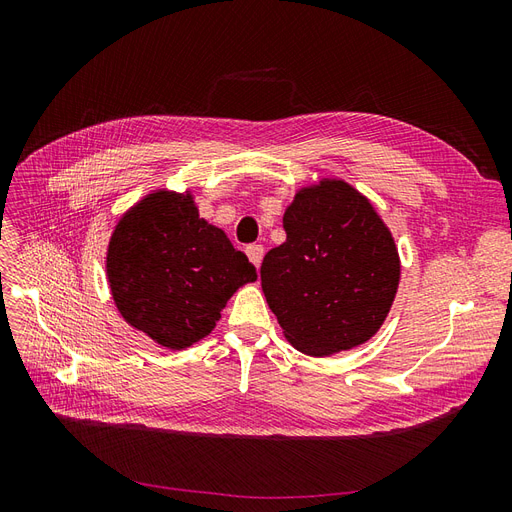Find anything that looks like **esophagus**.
Returning <instances> with one entry per match:
<instances>
[{
  "instance_id": "esophagus-1",
  "label": "esophagus",
  "mask_w": 512,
  "mask_h": 512,
  "mask_svg": "<svg viewBox=\"0 0 512 512\" xmlns=\"http://www.w3.org/2000/svg\"><path fill=\"white\" fill-rule=\"evenodd\" d=\"M245 254H247V258H250L252 265L258 269L260 262H262V256H265V247H262V245H247Z\"/></svg>"
}]
</instances>
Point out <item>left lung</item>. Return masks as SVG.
I'll list each match as a JSON object with an SVG mask.
<instances>
[{
    "instance_id": "1",
    "label": "left lung",
    "mask_w": 512,
    "mask_h": 512,
    "mask_svg": "<svg viewBox=\"0 0 512 512\" xmlns=\"http://www.w3.org/2000/svg\"><path fill=\"white\" fill-rule=\"evenodd\" d=\"M284 230L260 282L288 342L309 356L365 344L389 316L401 273L374 205L350 183L322 179L294 194Z\"/></svg>"
}]
</instances>
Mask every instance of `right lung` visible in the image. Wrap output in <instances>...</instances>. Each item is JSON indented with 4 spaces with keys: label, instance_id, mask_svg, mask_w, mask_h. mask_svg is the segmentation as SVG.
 Masks as SVG:
<instances>
[{
    "label": "right lung",
    "instance_id": "add662e5",
    "mask_svg": "<svg viewBox=\"0 0 512 512\" xmlns=\"http://www.w3.org/2000/svg\"><path fill=\"white\" fill-rule=\"evenodd\" d=\"M113 301L130 327L168 350L207 337L256 267L198 215L190 192L156 190L121 215L106 250Z\"/></svg>",
    "mask_w": 512,
    "mask_h": 512
}]
</instances>
